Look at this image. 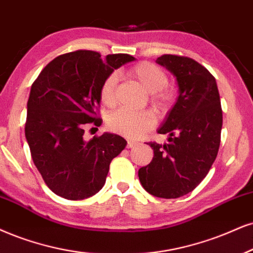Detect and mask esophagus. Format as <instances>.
<instances>
[{"label":"esophagus","instance_id":"34e87169","mask_svg":"<svg viewBox=\"0 0 253 253\" xmlns=\"http://www.w3.org/2000/svg\"><path fill=\"white\" fill-rule=\"evenodd\" d=\"M137 144H138V143H137L136 141H127V144H126V146L129 149H131V148H133V146H136Z\"/></svg>","mask_w":253,"mask_h":253}]
</instances>
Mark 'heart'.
Here are the masks:
<instances>
[{
    "mask_svg": "<svg viewBox=\"0 0 253 253\" xmlns=\"http://www.w3.org/2000/svg\"><path fill=\"white\" fill-rule=\"evenodd\" d=\"M130 75L151 95V102L157 108H165L172 102L173 92L167 88L168 77L160 67L150 62H142L135 65ZM118 81L116 73L109 75L102 83L99 97L107 107L115 103V89ZM156 118L150 111H130L118 109L108 116V127L114 132L127 138H137L155 126Z\"/></svg>",
    "mask_w": 253,
    "mask_h": 253,
    "instance_id": "heart-1",
    "label": "heart"
}]
</instances>
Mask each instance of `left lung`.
<instances>
[{
  "label": "left lung",
  "instance_id": "obj_1",
  "mask_svg": "<svg viewBox=\"0 0 253 253\" xmlns=\"http://www.w3.org/2000/svg\"><path fill=\"white\" fill-rule=\"evenodd\" d=\"M156 63L173 75L178 96L157 130L168 135V142L149 143L154 158L138 170V177L150 195L178 198L191 192L212 167L223 112L216 80L207 68L177 55H163Z\"/></svg>",
  "mask_w": 253,
  "mask_h": 253
}]
</instances>
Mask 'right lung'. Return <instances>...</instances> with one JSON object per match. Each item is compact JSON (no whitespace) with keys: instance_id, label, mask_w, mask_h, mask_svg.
Instances as JSON below:
<instances>
[{"instance_id":"obj_1","label":"right lung","mask_w":253,"mask_h":253,"mask_svg":"<svg viewBox=\"0 0 253 253\" xmlns=\"http://www.w3.org/2000/svg\"><path fill=\"white\" fill-rule=\"evenodd\" d=\"M135 57L77 50L46 64L30 89L26 138L31 158L48 188L71 201L91 197L103 188L111 161L126 146L123 137L104 132L84 139V124L99 126L96 109L102 83Z\"/></svg>"}]
</instances>
